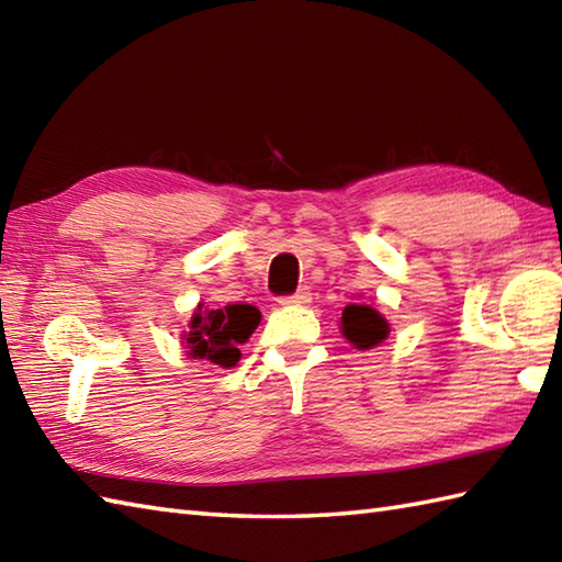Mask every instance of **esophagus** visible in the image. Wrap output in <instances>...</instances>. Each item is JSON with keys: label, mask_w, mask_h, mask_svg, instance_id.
I'll list each match as a JSON object with an SVG mask.
<instances>
[{"label": "esophagus", "mask_w": 562, "mask_h": 562, "mask_svg": "<svg viewBox=\"0 0 562 562\" xmlns=\"http://www.w3.org/2000/svg\"><path fill=\"white\" fill-rule=\"evenodd\" d=\"M280 302H282V304H292V306H304V304L312 302V292H308V288H300L294 294L282 296Z\"/></svg>", "instance_id": "obj_1"}]
</instances>
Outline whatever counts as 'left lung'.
<instances>
[{
  "label": "left lung",
  "mask_w": 562,
  "mask_h": 562,
  "mask_svg": "<svg viewBox=\"0 0 562 562\" xmlns=\"http://www.w3.org/2000/svg\"><path fill=\"white\" fill-rule=\"evenodd\" d=\"M340 330L355 348L369 350L384 340L391 328L389 321L369 304H348L342 308Z\"/></svg>",
  "instance_id": "obj_1"
}]
</instances>
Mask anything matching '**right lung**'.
I'll return each mask as SVG.
<instances>
[{"instance_id": "add662e5", "label": "right lung", "mask_w": 562, "mask_h": 562, "mask_svg": "<svg viewBox=\"0 0 562 562\" xmlns=\"http://www.w3.org/2000/svg\"><path fill=\"white\" fill-rule=\"evenodd\" d=\"M258 324L260 312L250 304L205 308L202 302L190 318L188 333H183V348L193 360H207L210 364L229 369L241 357L238 345L250 338Z\"/></svg>"}]
</instances>
